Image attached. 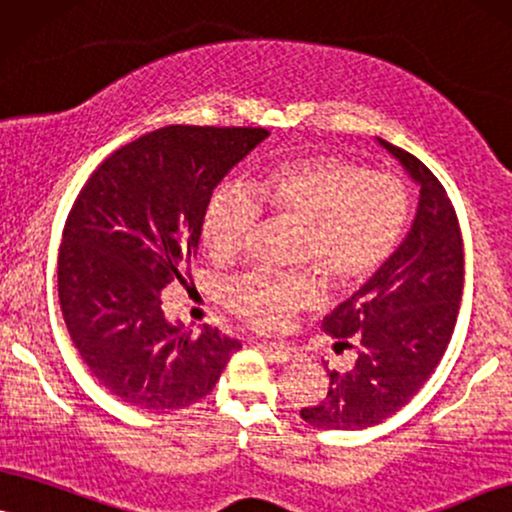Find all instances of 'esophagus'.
<instances>
[{"mask_svg": "<svg viewBox=\"0 0 512 512\" xmlns=\"http://www.w3.org/2000/svg\"><path fill=\"white\" fill-rule=\"evenodd\" d=\"M260 347L271 361H276V364H286V361L293 359V354H295L293 347L281 345V342H262Z\"/></svg>", "mask_w": 512, "mask_h": 512, "instance_id": "obj_1", "label": "esophagus"}]
</instances>
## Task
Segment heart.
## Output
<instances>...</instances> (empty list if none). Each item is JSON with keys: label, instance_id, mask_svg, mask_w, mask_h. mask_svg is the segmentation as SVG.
<instances>
[{"label": "heart", "instance_id": "heart-1", "mask_svg": "<svg viewBox=\"0 0 512 512\" xmlns=\"http://www.w3.org/2000/svg\"><path fill=\"white\" fill-rule=\"evenodd\" d=\"M245 190L222 186L200 215V241L215 260H231L260 212L302 226L297 262L314 267L331 290L366 286L390 262L409 224V193L397 177L340 155L283 160L255 172ZM224 304L255 328L274 331L319 302L309 276L245 274L222 290Z\"/></svg>", "mask_w": 512, "mask_h": 512}]
</instances>
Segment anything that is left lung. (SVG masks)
<instances>
[{"instance_id": "obj_1", "label": "left lung", "mask_w": 512, "mask_h": 512, "mask_svg": "<svg viewBox=\"0 0 512 512\" xmlns=\"http://www.w3.org/2000/svg\"><path fill=\"white\" fill-rule=\"evenodd\" d=\"M418 184L411 231L390 262L323 319L335 352L354 349L352 366L328 371V392L304 406V423L364 430L409 404L442 361L463 295V238L439 179L416 155L378 139Z\"/></svg>"}]
</instances>
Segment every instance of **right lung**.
Wrapping results in <instances>:
<instances>
[{
  "label": "right lung",
  "mask_w": 512,
  "mask_h": 512,
  "mask_svg": "<svg viewBox=\"0 0 512 512\" xmlns=\"http://www.w3.org/2000/svg\"><path fill=\"white\" fill-rule=\"evenodd\" d=\"M262 127L170 125L108 155L70 210L58 252V300L89 371L129 406L196 404L241 342L205 326L170 323L160 293L184 283L215 186Z\"/></svg>",
  "instance_id": "1"
}]
</instances>
